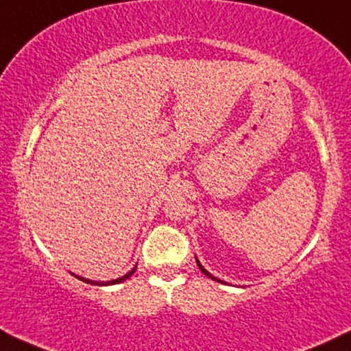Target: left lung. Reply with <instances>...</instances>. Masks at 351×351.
I'll return each instance as SVG.
<instances>
[{"instance_id": "left-lung-1", "label": "left lung", "mask_w": 351, "mask_h": 351, "mask_svg": "<svg viewBox=\"0 0 351 351\" xmlns=\"http://www.w3.org/2000/svg\"><path fill=\"white\" fill-rule=\"evenodd\" d=\"M196 262H198V261H196ZM198 267H199V270H201V271H203L206 276H209V278H213V280H215V278H214L213 275H210V273H209L208 270H204V267H203V265H201V263H199V262H198ZM217 281H220V280H217ZM220 282H222V281H220Z\"/></svg>"}]
</instances>
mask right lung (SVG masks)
Masks as SVG:
<instances>
[{"mask_svg":"<svg viewBox=\"0 0 351 351\" xmlns=\"http://www.w3.org/2000/svg\"><path fill=\"white\" fill-rule=\"evenodd\" d=\"M134 271H136V267H134L132 270L128 273V275H124V276H121V278H118V280L107 281V282H97V281H90V280H86V278H81V276H76V278H78V280H81V281H84V282H89V285H95V286H107V285H118V282H121V281H126L128 278L131 276Z\"/></svg>","mask_w":351,"mask_h":351,"instance_id":"1","label":"right lung"}]
</instances>
